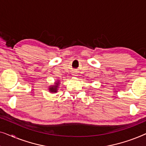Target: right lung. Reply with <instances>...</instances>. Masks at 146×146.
<instances>
[{
    "label": "right lung",
    "mask_w": 146,
    "mask_h": 146,
    "mask_svg": "<svg viewBox=\"0 0 146 146\" xmlns=\"http://www.w3.org/2000/svg\"><path fill=\"white\" fill-rule=\"evenodd\" d=\"M59 83H56V86L54 87H52V88H50V90L51 92H56V88H57V87H58V84Z\"/></svg>",
    "instance_id": "obj_1"
}]
</instances>
